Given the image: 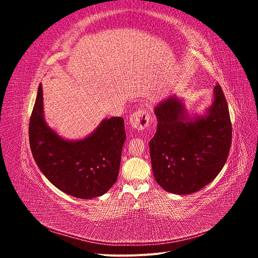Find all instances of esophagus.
<instances>
[{
  "label": "esophagus",
  "instance_id": "obj_1",
  "mask_svg": "<svg viewBox=\"0 0 258 258\" xmlns=\"http://www.w3.org/2000/svg\"><path fill=\"white\" fill-rule=\"evenodd\" d=\"M150 113L146 108H139L130 116L131 127L137 130H143L150 124Z\"/></svg>",
  "mask_w": 258,
  "mask_h": 258
}]
</instances>
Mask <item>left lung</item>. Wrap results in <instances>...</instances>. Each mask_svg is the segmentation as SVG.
<instances>
[{
    "label": "left lung",
    "mask_w": 258,
    "mask_h": 258,
    "mask_svg": "<svg viewBox=\"0 0 258 258\" xmlns=\"http://www.w3.org/2000/svg\"><path fill=\"white\" fill-rule=\"evenodd\" d=\"M157 131L150 141L156 182L177 195L200 190L221 172L231 144V121L222 87H214V101L205 116L187 115L175 96L155 107Z\"/></svg>",
    "instance_id": "1"
}]
</instances>
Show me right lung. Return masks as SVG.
Here are the masks:
<instances>
[{"label": "right lung", "mask_w": 258, "mask_h": 258, "mask_svg": "<svg viewBox=\"0 0 258 258\" xmlns=\"http://www.w3.org/2000/svg\"><path fill=\"white\" fill-rule=\"evenodd\" d=\"M29 140L37 167L51 184L70 196L91 199L115 184L126 132L121 117H112L80 141L62 139L45 122L40 85L30 117Z\"/></svg>", "instance_id": "add662e5"}]
</instances>
